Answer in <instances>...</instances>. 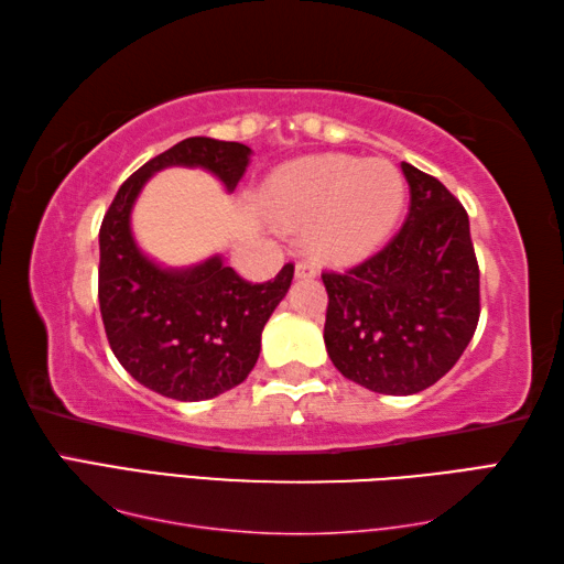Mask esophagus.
<instances>
[{"instance_id":"obj_1","label":"esophagus","mask_w":564,"mask_h":564,"mask_svg":"<svg viewBox=\"0 0 564 564\" xmlns=\"http://www.w3.org/2000/svg\"><path fill=\"white\" fill-rule=\"evenodd\" d=\"M317 275V269H315V263H310V261H297L295 263V279H315Z\"/></svg>"}]
</instances>
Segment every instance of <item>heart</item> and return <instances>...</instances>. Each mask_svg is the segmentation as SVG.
<instances>
[{
	"label": "heart",
	"instance_id": "1",
	"mask_svg": "<svg viewBox=\"0 0 564 564\" xmlns=\"http://www.w3.org/2000/svg\"><path fill=\"white\" fill-rule=\"evenodd\" d=\"M402 198L404 182L390 162L325 154L275 176L263 206L283 225L307 230L315 257L354 261L390 235Z\"/></svg>",
	"mask_w": 564,
	"mask_h": 564
}]
</instances>
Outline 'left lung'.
<instances>
[{"mask_svg": "<svg viewBox=\"0 0 564 564\" xmlns=\"http://www.w3.org/2000/svg\"><path fill=\"white\" fill-rule=\"evenodd\" d=\"M410 213L378 254L325 271V346L344 378L380 394L434 386L480 319V269L465 208L438 178L402 162Z\"/></svg>", "mask_w": 564, "mask_h": 564, "instance_id": "1", "label": "left lung"}]
</instances>
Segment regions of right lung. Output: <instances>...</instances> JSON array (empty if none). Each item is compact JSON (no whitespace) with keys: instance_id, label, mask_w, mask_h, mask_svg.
<instances>
[{"instance_id":"obj_1","label":"right lung","mask_w":564,"mask_h":564,"mask_svg":"<svg viewBox=\"0 0 564 564\" xmlns=\"http://www.w3.org/2000/svg\"><path fill=\"white\" fill-rule=\"evenodd\" d=\"M251 150L242 142L186 138L130 174L99 230V305L106 337L130 376L164 398L198 402L239 386L261 351V329L293 281L249 283L215 254L188 269H162L142 254L130 210L148 178L166 166H200L235 191Z\"/></svg>"}]
</instances>
